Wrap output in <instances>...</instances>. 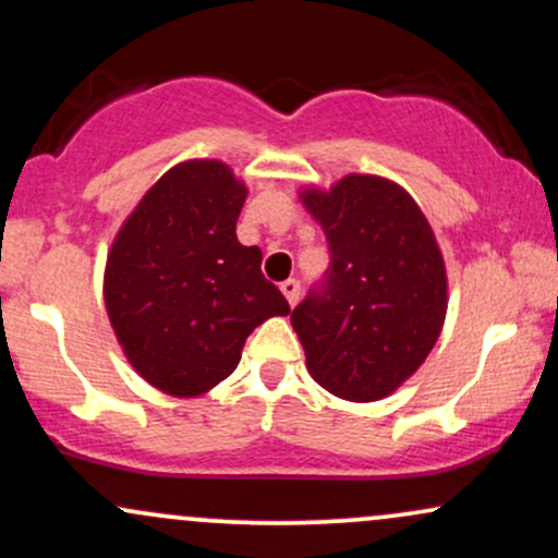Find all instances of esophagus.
<instances>
[{"label":"esophagus","instance_id":"34e87169","mask_svg":"<svg viewBox=\"0 0 558 558\" xmlns=\"http://www.w3.org/2000/svg\"><path fill=\"white\" fill-rule=\"evenodd\" d=\"M280 291H283V296L288 299V304H291V306H296V301H299V293H301V286H299V280H293V278L283 280V283H280Z\"/></svg>","mask_w":558,"mask_h":558}]
</instances>
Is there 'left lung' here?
Instances as JSON below:
<instances>
[{"label":"left lung","instance_id":"obj_1","mask_svg":"<svg viewBox=\"0 0 558 558\" xmlns=\"http://www.w3.org/2000/svg\"><path fill=\"white\" fill-rule=\"evenodd\" d=\"M299 198L330 243L328 278L291 315L306 369L338 399H386L444 330L448 278L430 222L380 175L351 172Z\"/></svg>","mask_w":558,"mask_h":558}]
</instances>
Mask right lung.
Listing matches in <instances>:
<instances>
[{
    "instance_id": "add662e5",
    "label": "right lung",
    "mask_w": 558,
    "mask_h": 558,
    "mask_svg": "<svg viewBox=\"0 0 558 558\" xmlns=\"http://www.w3.org/2000/svg\"><path fill=\"white\" fill-rule=\"evenodd\" d=\"M246 194L220 159H185L141 196L107 254L105 306L125 360L175 399L226 380L248 332L291 312L259 248L235 239Z\"/></svg>"
}]
</instances>
